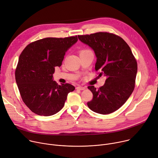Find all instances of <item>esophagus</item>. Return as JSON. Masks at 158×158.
<instances>
[{
    "label": "esophagus",
    "instance_id": "1",
    "mask_svg": "<svg viewBox=\"0 0 158 158\" xmlns=\"http://www.w3.org/2000/svg\"><path fill=\"white\" fill-rule=\"evenodd\" d=\"M85 89V87H82V86H81V85H79V86H77V87H76V89H77V90H84Z\"/></svg>",
    "mask_w": 158,
    "mask_h": 158
}]
</instances>
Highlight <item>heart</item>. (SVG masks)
<instances>
[{
	"mask_svg": "<svg viewBox=\"0 0 158 158\" xmlns=\"http://www.w3.org/2000/svg\"><path fill=\"white\" fill-rule=\"evenodd\" d=\"M87 51H89V50H88V49H82L79 51V54L84 53V52H87Z\"/></svg>",
	"mask_w": 158,
	"mask_h": 158,
	"instance_id": "1",
	"label": "heart"
}]
</instances>
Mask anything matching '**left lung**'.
<instances>
[{
	"instance_id": "8db88e82",
	"label": "left lung",
	"mask_w": 158,
	"mask_h": 158,
	"mask_svg": "<svg viewBox=\"0 0 158 158\" xmlns=\"http://www.w3.org/2000/svg\"><path fill=\"white\" fill-rule=\"evenodd\" d=\"M78 38L94 50L98 77H106L104 85L99 89L88 86L93 98L87 106L99 114L112 113L126 102L134 91L138 71L136 60L128 44L116 34L100 32L78 35Z\"/></svg>"
}]
</instances>
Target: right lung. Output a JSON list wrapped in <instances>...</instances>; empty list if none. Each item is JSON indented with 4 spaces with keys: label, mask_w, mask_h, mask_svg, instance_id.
Here are the masks:
<instances>
[{
    "label": "right lung",
    "mask_w": 158,
    "mask_h": 158,
    "mask_svg": "<svg viewBox=\"0 0 158 158\" xmlns=\"http://www.w3.org/2000/svg\"><path fill=\"white\" fill-rule=\"evenodd\" d=\"M78 39L47 37L30 43L19 56L15 76L22 101L34 113L54 115L64 106L75 89L70 84L59 85L52 80L55 67H60L65 52Z\"/></svg>",
    "instance_id": "add662e5"
}]
</instances>
